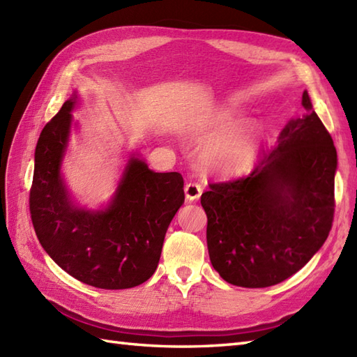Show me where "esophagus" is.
<instances>
[{
	"mask_svg": "<svg viewBox=\"0 0 357 357\" xmlns=\"http://www.w3.org/2000/svg\"><path fill=\"white\" fill-rule=\"evenodd\" d=\"M184 192H185V198L188 201H195V199H198L199 196H201L202 185L198 184V183H192V181H190V183L185 184Z\"/></svg>",
	"mask_w": 357,
	"mask_h": 357,
	"instance_id": "34e87169",
	"label": "esophagus"
}]
</instances>
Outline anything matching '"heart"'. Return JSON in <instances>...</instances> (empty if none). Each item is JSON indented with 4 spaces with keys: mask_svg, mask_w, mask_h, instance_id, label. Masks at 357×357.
<instances>
[{
    "mask_svg": "<svg viewBox=\"0 0 357 357\" xmlns=\"http://www.w3.org/2000/svg\"><path fill=\"white\" fill-rule=\"evenodd\" d=\"M248 119L227 109L202 113L188 127V136L204 144L199 164L213 173L233 174L248 169L257 155V136Z\"/></svg>",
    "mask_w": 357,
    "mask_h": 357,
    "instance_id": "obj_1",
    "label": "heart"
}]
</instances>
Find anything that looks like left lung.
<instances>
[{
	"label": "left lung",
	"instance_id": "1",
	"mask_svg": "<svg viewBox=\"0 0 357 357\" xmlns=\"http://www.w3.org/2000/svg\"><path fill=\"white\" fill-rule=\"evenodd\" d=\"M302 107L305 115L285 126L278 146L252 172L211 183L201 196L210 261L229 284L264 288L282 282L328 238L337 153L307 92Z\"/></svg>",
	"mask_w": 357,
	"mask_h": 357
}]
</instances>
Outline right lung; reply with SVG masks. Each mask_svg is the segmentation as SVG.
Masks as SVG:
<instances>
[{
	"label": "right lung",
	"mask_w": 357,
	"mask_h": 357,
	"mask_svg": "<svg viewBox=\"0 0 357 357\" xmlns=\"http://www.w3.org/2000/svg\"><path fill=\"white\" fill-rule=\"evenodd\" d=\"M75 100L63 104L38 139L30 218L43 248L70 276L105 290L132 288L158 267L165 231L184 204V179L132 158L107 208L75 207L59 173Z\"/></svg>",
	"instance_id": "right-lung-1"
}]
</instances>
